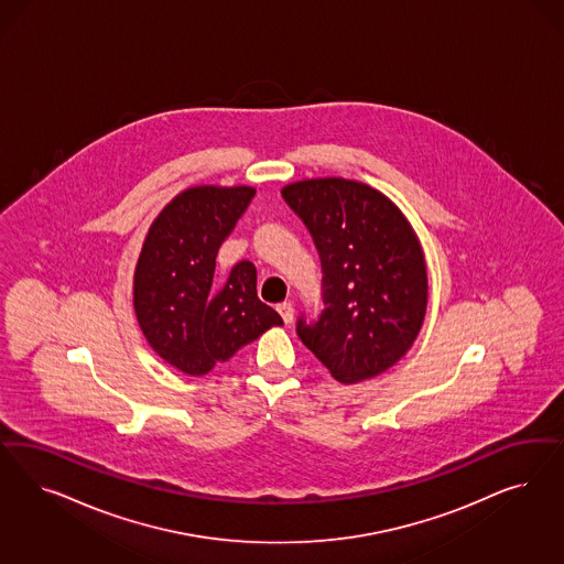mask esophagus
Returning <instances> with one entry per match:
<instances>
[{
    "instance_id": "esophagus-1",
    "label": "esophagus",
    "mask_w": 564,
    "mask_h": 564,
    "mask_svg": "<svg viewBox=\"0 0 564 564\" xmlns=\"http://www.w3.org/2000/svg\"><path fill=\"white\" fill-rule=\"evenodd\" d=\"M278 313L282 315L284 324H292V317H294V310H292L291 303H280V305H278Z\"/></svg>"
}]
</instances>
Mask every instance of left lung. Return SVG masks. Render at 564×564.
I'll list each match as a JSON object with an SVG mask.
<instances>
[{
  "label": "left lung",
  "instance_id": "obj_1",
  "mask_svg": "<svg viewBox=\"0 0 564 564\" xmlns=\"http://www.w3.org/2000/svg\"><path fill=\"white\" fill-rule=\"evenodd\" d=\"M322 257L324 303L315 324L299 319L303 345L334 380L357 383L399 364L427 311L423 247L399 205L346 178H307L282 188Z\"/></svg>",
  "mask_w": 564,
  "mask_h": 564
}]
</instances>
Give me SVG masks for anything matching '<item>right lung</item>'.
I'll return each instance as SVG.
<instances>
[{
	"instance_id": "obj_1",
	"label": "right lung",
	"mask_w": 564,
	"mask_h": 564,
	"mask_svg": "<svg viewBox=\"0 0 564 564\" xmlns=\"http://www.w3.org/2000/svg\"><path fill=\"white\" fill-rule=\"evenodd\" d=\"M253 186L200 184L153 219L134 268V313L149 346L186 376H205L282 317L257 296V270L240 261L216 282L219 245L253 199Z\"/></svg>"
}]
</instances>
